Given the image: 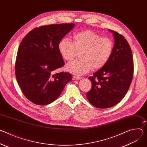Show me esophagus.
<instances>
[{"label":"esophagus","instance_id":"1","mask_svg":"<svg viewBox=\"0 0 147 147\" xmlns=\"http://www.w3.org/2000/svg\"><path fill=\"white\" fill-rule=\"evenodd\" d=\"M73 80H80V79H82V77H77V76H73Z\"/></svg>","mask_w":147,"mask_h":147}]
</instances>
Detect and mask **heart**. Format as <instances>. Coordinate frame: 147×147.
<instances>
[{
	"instance_id": "1",
	"label": "heart",
	"mask_w": 147,
	"mask_h": 147,
	"mask_svg": "<svg viewBox=\"0 0 147 147\" xmlns=\"http://www.w3.org/2000/svg\"><path fill=\"white\" fill-rule=\"evenodd\" d=\"M61 57L70 61L78 52H81L79 60L74 61L65 67L66 70L74 75H83L92 69H100L107 63L114 49L111 40L101 37L91 30L79 32L73 37V42L64 38L58 46Z\"/></svg>"
}]
</instances>
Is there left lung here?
Segmentation results:
<instances>
[{
  "instance_id": "8db88e82",
  "label": "left lung",
  "mask_w": 147,
  "mask_h": 147,
  "mask_svg": "<svg viewBox=\"0 0 147 147\" xmlns=\"http://www.w3.org/2000/svg\"><path fill=\"white\" fill-rule=\"evenodd\" d=\"M113 33V54L103 67L88 77L92 87L87 94L89 102L96 108L107 109L119 103L131 85L134 74V62L130 46L124 36Z\"/></svg>"
}]
</instances>
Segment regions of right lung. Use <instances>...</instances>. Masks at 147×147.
Here are the masks:
<instances>
[{"label":"right lung","mask_w":147,"mask_h":147,"mask_svg":"<svg viewBox=\"0 0 147 147\" xmlns=\"http://www.w3.org/2000/svg\"><path fill=\"white\" fill-rule=\"evenodd\" d=\"M74 23L40 26L28 33L18 49L15 63L18 83L25 97L33 103L45 105L55 101L71 81L67 72L53 74L64 65L58 46Z\"/></svg>","instance_id":"obj_1"}]
</instances>
